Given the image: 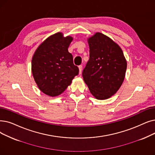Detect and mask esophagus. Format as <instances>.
Listing matches in <instances>:
<instances>
[{
    "mask_svg": "<svg viewBox=\"0 0 155 155\" xmlns=\"http://www.w3.org/2000/svg\"><path fill=\"white\" fill-rule=\"evenodd\" d=\"M78 69H79V74L82 73V65H80L78 66Z\"/></svg>",
    "mask_w": 155,
    "mask_h": 155,
    "instance_id": "34e87169",
    "label": "esophagus"
}]
</instances>
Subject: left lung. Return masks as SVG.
I'll list each match as a JSON object with an SVG mask.
<instances>
[{
    "mask_svg": "<svg viewBox=\"0 0 155 155\" xmlns=\"http://www.w3.org/2000/svg\"><path fill=\"white\" fill-rule=\"evenodd\" d=\"M89 60L82 76L92 95L99 100L111 97L123 84L127 61L120 47L107 36L97 32L87 39Z\"/></svg>",
    "mask_w": 155,
    "mask_h": 155,
    "instance_id": "left-lung-1",
    "label": "left lung"
}]
</instances>
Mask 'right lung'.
<instances>
[{
  "label": "right lung",
  "mask_w": 155,
  "mask_h": 155,
  "mask_svg": "<svg viewBox=\"0 0 155 155\" xmlns=\"http://www.w3.org/2000/svg\"><path fill=\"white\" fill-rule=\"evenodd\" d=\"M73 40L58 32L47 38L36 49L31 60L33 77L38 89L51 97L62 94L79 72L68 48Z\"/></svg>",
  "instance_id": "add662e5"
}]
</instances>
